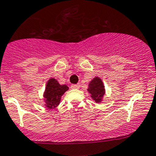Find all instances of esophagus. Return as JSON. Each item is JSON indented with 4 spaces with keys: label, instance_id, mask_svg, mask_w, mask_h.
<instances>
[{
    "label": "esophagus",
    "instance_id": "34e87169",
    "mask_svg": "<svg viewBox=\"0 0 156 156\" xmlns=\"http://www.w3.org/2000/svg\"><path fill=\"white\" fill-rule=\"evenodd\" d=\"M71 87H72V89H78L80 87V85L79 84H72V85L71 86Z\"/></svg>",
    "mask_w": 156,
    "mask_h": 156
}]
</instances>
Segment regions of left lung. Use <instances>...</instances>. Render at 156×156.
I'll return each instance as SVG.
<instances>
[{
  "label": "left lung",
  "mask_w": 156,
  "mask_h": 156,
  "mask_svg": "<svg viewBox=\"0 0 156 156\" xmlns=\"http://www.w3.org/2000/svg\"><path fill=\"white\" fill-rule=\"evenodd\" d=\"M90 97L96 103H101L103 97L105 94V89L102 80L98 77H95L88 84L87 88Z\"/></svg>",
  "instance_id": "8db88e82"
}]
</instances>
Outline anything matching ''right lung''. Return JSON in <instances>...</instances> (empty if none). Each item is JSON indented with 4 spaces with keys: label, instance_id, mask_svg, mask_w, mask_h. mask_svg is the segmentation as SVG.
<instances>
[{
    "label": "right lung",
    "instance_id": "obj_1",
    "mask_svg": "<svg viewBox=\"0 0 156 156\" xmlns=\"http://www.w3.org/2000/svg\"><path fill=\"white\" fill-rule=\"evenodd\" d=\"M68 90L69 87L67 85H61L56 79L50 78L46 84L43 94L46 107L49 109L55 108L59 104L62 96Z\"/></svg>",
    "mask_w": 156,
    "mask_h": 156
}]
</instances>
